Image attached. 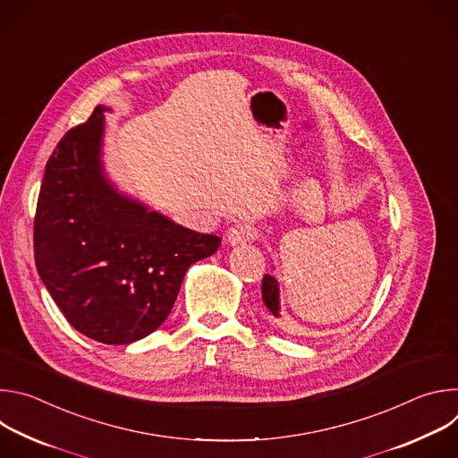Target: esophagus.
<instances>
[{
    "label": "esophagus",
    "instance_id": "1",
    "mask_svg": "<svg viewBox=\"0 0 458 458\" xmlns=\"http://www.w3.org/2000/svg\"><path fill=\"white\" fill-rule=\"evenodd\" d=\"M255 237V228L246 223H237L228 230V242L230 244H242Z\"/></svg>",
    "mask_w": 458,
    "mask_h": 458
}]
</instances>
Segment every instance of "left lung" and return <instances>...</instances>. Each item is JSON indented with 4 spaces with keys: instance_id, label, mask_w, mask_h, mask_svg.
<instances>
[{
    "instance_id": "obj_1",
    "label": "left lung",
    "mask_w": 458,
    "mask_h": 458,
    "mask_svg": "<svg viewBox=\"0 0 458 458\" xmlns=\"http://www.w3.org/2000/svg\"><path fill=\"white\" fill-rule=\"evenodd\" d=\"M263 301L274 315H279V286L272 276H265L263 279Z\"/></svg>"
}]
</instances>
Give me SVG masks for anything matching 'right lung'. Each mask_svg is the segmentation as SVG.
Segmentation results:
<instances>
[{
	"instance_id": "obj_1",
	"label": "right lung",
	"mask_w": 458,
	"mask_h": 458,
	"mask_svg": "<svg viewBox=\"0 0 458 458\" xmlns=\"http://www.w3.org/2000/svg\"><path fill=\"white\" fill-rule=\"evenodd\" d=\"M54 148L34 217L38 274L74 328L103 344H130L168 317L186 270L221 237L188 230L119 195L99 165L103 112Z\"/></svg>"
}]
</instances>
